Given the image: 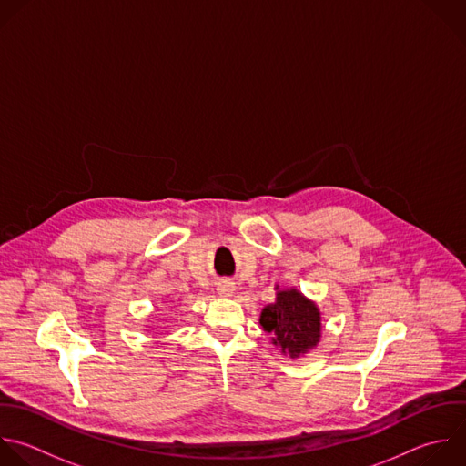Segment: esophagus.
I'll list each match as a JSON object with an SVG mask.
<instances>
[{"label":"esophagus","mask_w":466,"mask_h":466,"mask_svg":"<svg viewBox=\"0 0 466 466\" xmlns=\"http://www.w3.org/2000/svg\"><path fill=\"white\" fill-rule=\"evenodd\" d=\"M218 292H219L221 296H232V292H234V283H230V281L219 283V285H218Z\"/></svg>","instance_id":"esophagus-1"}]
</instances>
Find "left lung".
<instances>
[{
	"instance_id": "8db88e82",
	"label": "left lung",
	"mask_w": 466,
	"mask_h": 466,
	"mask_svg": "<svg viewBox=\"0 0 466 466\" xmlns=\"http://www.w3.org/2000/svg\"><path fill=\"white\" fill-rule=\"evenodd\" d=\"M259 324L272 333V342L289 353L290 359L305 353L320 340V313L313 301L303 298L298 290H279L276 303L267 305Z\"/></svg>"
}]
</instances>
